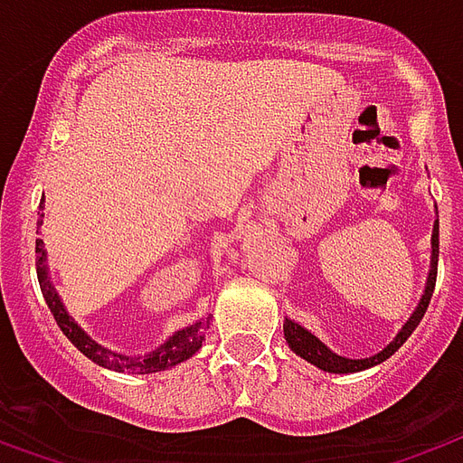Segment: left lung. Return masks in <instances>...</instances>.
<instances>
[{"mask_svg": "<svg viewBox=\"0 0 463 463\" xmlns=\"http://www.w3.org/2000/svg\"><path fill=\"white\" fill-rule=\"evenodd\" d=\"M436 265H439V221L434 222V232H431V270H429V278H426V290H423V296L421 300H419L416 310L411 313V318L403 323V328L396 333V338H393L381 354L368 355V358H345V355L333 354L331 348L323 344L321 338H316L313 333L306 331L300 323L286 318V323H283V335H286L290 351L296 355H300V358H306L313 366H318L321 371H328V373H355V371H366V368L376 366V364H383L386 358H391V355L399 351L401 345L406 344V338H409V335L416 331V326L421 323L423 313H426L429 303H431V296H434Z\"/></svg>", "mask_w": 463, "mask_h": 463, "instance_id": "left-lung-1", "label": "left lung"}]
</instances>
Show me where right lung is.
Segmentation results:
<instances>
[{
	"label": "right lung",
	"mask_w": 463,
	"mask_h": 463,
	"mask_svg": "<svg viewBox=\"0 0 463 463\" xmlns=\"http://www.w3.org/2000/svg\"><path fill=\"white\" fill-rule=\"evenodd\" d=\"M42 218H44V213H42ZM37 225H42V221L37 222ZM34 250H37V278H40L42 296L47 300L54 321L62 328L64 335L72 341L74 348H77L80 354H85L90 361H95L97 366L112 368V371H130V373H157V371H165V368H173L177 366V364H183V361H187L195 351H200V345L205 341V328L210 326V321H205V318L175 331L165 344L157 345L150 354L125 355L115 354V351H109L105 345H99L74 323V318L67 313V308L62 306V300H60V293L52 286L50 270H47V250H44L42 238H37V248H34Z\"/></svg>",
	"instance_id": "obj_1"
}]
</instances>
